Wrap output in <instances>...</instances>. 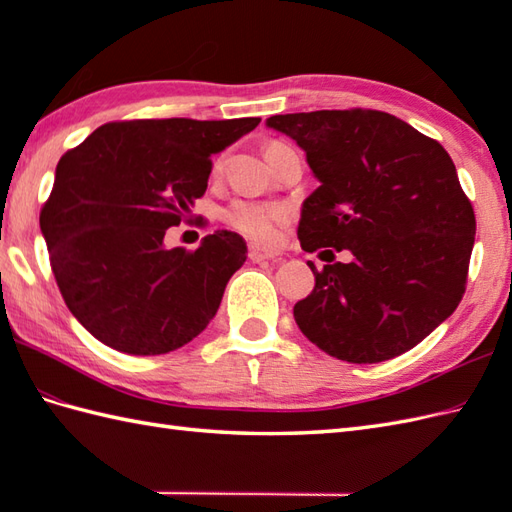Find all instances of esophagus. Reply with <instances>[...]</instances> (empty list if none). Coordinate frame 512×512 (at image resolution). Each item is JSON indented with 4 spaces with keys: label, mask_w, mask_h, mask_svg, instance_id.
Here are the masks:
<instances>
[{
    "label": "esophagus",
    "mask_w": 512,
    "mask_h": 512,
    "mask_svg": "<svg viewBox=\"0 0 512 512\" xmlns=\"http://www.w3.org/2000/svg\"><path fill=\"white\" fill-rule=\"evenodd\" d=\"M277 255L275 253H270V250H264V248H259V246H250L248 248V259L253 264H259V262H266V259H275Z\"/></svg>",
    "instance_id": "1"
}]
</instances>
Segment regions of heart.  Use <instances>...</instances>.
I'll return each mask as SVG.
<instances>
[{
    "mask_svg": "<svg viewBox=\"0 0 512 512\" xmlns=\"http://www.w3.org/2000/svg\"><path fill=\"white\" fill-rule=\"evenodd\" d=\"M281 147L277 140H270L266 143L264 151H273ZM222 220L228 228H233L235 233L244 235L246 239H253L257 244L270 246L277 242L281 226L288 222L286 211L275 204H264V202H250V200H235L224 209Z\"/></svg>",
    "mask_w": 512,
    "mask_h": 512,
    "instance_id": "heart-1",
    "label": "heart"
}]
</instances>
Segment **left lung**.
Listing matches in <instances>:
<instances>
[{
  "label": "left lung",
  "instance_id": "left-lung-1",
  "mask_svg": "<svg viewBox=\"0 0 512 512\" xmlns=\"http://www.w3.org/2000/svg\"><path fill=\"white\" fill-rule=\"evenodd\" d=\"M266 125L297 140L321 182L303 202L301 248L354 255L323 270L308 262L314 290L292 310L299 330L347 363L416 347L462 301L475 242L473 206L447 149L361 107L279 114Z\"/></svg>",
  "mask_w": 512,
  "mask_h": 512
}]
</instances>
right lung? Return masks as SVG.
<instances>
[{
	"instance_id": "add662e5",
	"label": "right lung",
	"mask_w": 512,
	"mask_h": 512,
	"mask_svg": "<svg viewBox=\"0 0 512 512\" xmlns=\"http://www.w3.org/2000/svg\"><path fill=\"white\" fill-rule=\"evenodd\" d=\"M259 121H116L61 156L39 224L65 306L94 339L156 356L209 325L246 242L215 231L195 250L165 248V233L204 195L211 154Z\"/></svg>"
}]
</instances>
